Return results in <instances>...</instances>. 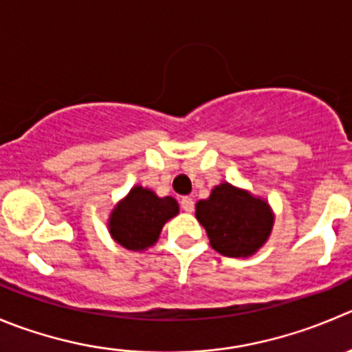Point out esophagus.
Masks as SVG:
<instances>
[{
    "label": "esophagus",
    "mask_w": 352,
    "mask_h": 352,
    "mask_svg": "<svg viewBox=\"0 0 352 352\" xmlns=\"http://www.w3.org/2000/svg\"><path fill=\"white\" fill-rule=\"evenodd\" d=\"M182 209L185 210V212H192V210H193V199H190V197H183V199H182Z\"/></svg>",
    "instance_id": "esophagus-1"
}]
</instances>
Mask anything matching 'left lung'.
<instances>
[{
  "instance_id": "8db88e82",
  "label": "left lung",
  "mask_w": 352,
  "mask_h": 352,
  "mask_svg": "<svg viewBox=\"0 0 352 352\" xmlns=\"http://www.w3.org/2000/svg\"><path fill=\"white\" fill-rule=\"evenodd\" d=\"M195 217L210 247L228 257H249L270 239L274 216L266 200L230 183H221L209 199L199 200Z\"/></svg>"
}]
</instances>
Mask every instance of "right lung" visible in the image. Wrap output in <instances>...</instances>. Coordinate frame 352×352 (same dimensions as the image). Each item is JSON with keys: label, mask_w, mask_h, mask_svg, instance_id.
Here are the masks:
<instances>
[{"label": "right lung", "mask_w": 352, "mask_h": 352, "mask_svg": "<svg viewBox=\"0 0 352 352\" xmlns=\"http://www.w3.org/2000/svg\"><path fill=\"white\" fill-rule=\"evenodd\" d=\"M179 212L173 197H157L152 190L136 185L124 197L109 217V232L124 249H148L159 239L162 226Z\"/></svg>", "instance_id": "add662e5"}]
</instances>
